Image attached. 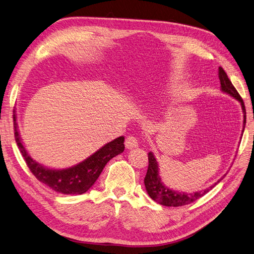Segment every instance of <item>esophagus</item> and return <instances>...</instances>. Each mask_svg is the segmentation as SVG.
Here are the masks:
<instances>
[{
  "mask_svg": "<svg viewBox=\"0 0 254 254\" xmlns=\"http://www.w3.org/2000/svg\"><path fill=\"white\" fill-rule=\"evenodd\" d=\"M125 144L127 146V149L128 150H132L134 148H137L138 146V140L137 138L133 135H129L126 138V141H125Z\"/></svg>",
  "mask_w": 254,
  "mask_h": 254,
  "instance_id": "34e87169",
  "label": "esophagus"
}]
</instances>
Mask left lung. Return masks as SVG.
Wrapping results in <instances>:
<instances>
[{
	"label": "left lung",
	"mask_w": 254,
	"mask_h": 254,
	"mask_svg": "<svg viewBox=\"0 0 254 254\" xmlns=\"http://www.w3.org/2000/svg\"><path fill=\"white\" fill-rule=\"evenodd\" d=\"M218 77L220 81V86H222V91L229 95H231L232 97L235 98L236 100H239L241 102L243 113H244V128H245V125H246V109H245V104L242 97L240 96L239 93H237L235 87L231 83L230 79L228 78L227 73L222 67H219ZM148 157H149V167H148V171H146V175L144 177L145 189H146V192H148V194L150 195V197L156 202L162 204V206L182 207V206H185V204H189L195 200H197L198 198L202 197L204 194H207L212 188H213L215 185H217V183H219L224 178V177L220 178L216 184L209 187L208 189L199 191V192H195L193 194L175 192L168 189V188L165 187V185L161 183V179L158 175V165H157L156 159L154 157L153 153L150 152L148 154Z\"/></svg>",
	"instance_id": "8db88e82"
}]
</instances>
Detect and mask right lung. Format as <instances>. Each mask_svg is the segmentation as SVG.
Wrapping results in <instances>:
<instances>
[{
    "mask_svg": "<svg viewBox=\"0 0 254 254\" xmlns=\"http://www.w3.org/2000/svg\"><path fill=\"white\" fill-rule=\"evenodd\" d=\"M14 121V139L18 148L22 153L30 172L36 176L38 181L50 187L54 191L62 194H83L91 188L97 178L99 177L103 168L113 157L125 151V137L120 136L109 143H106L100 150L94 153L92 156L84 161L78 163L69 169L64 170H51L39 165L32 160L24 148L21 138L19 136L15 115L13 114Z\"/></svg>",
    "mask_w": 254,
    "mask_h": 254,
    "instance_id": "1",
    "label": "right lung"
}]
</instances>
